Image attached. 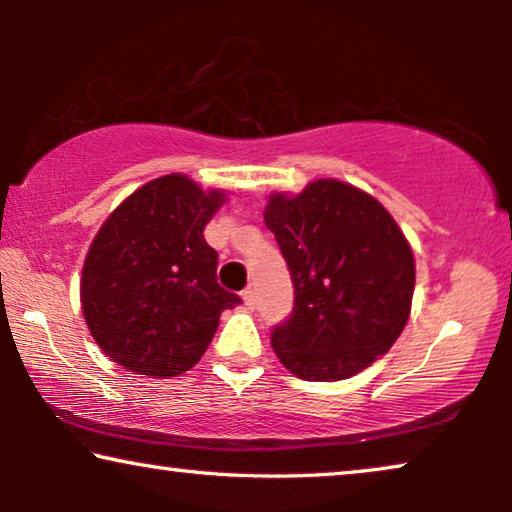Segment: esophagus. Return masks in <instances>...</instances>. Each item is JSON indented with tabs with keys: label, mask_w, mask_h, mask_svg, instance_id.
<instances>
[{
	"label": "esophagus",
	"mask_w": 512,
	"mask_h": 512,
	"mask_svg": "<svg viewBox=\"0 0 512 512\" xmlns=\"http://www.w3.org/2000/svg\"><path fill=\"white\" fill-rule=\"evenodd\" d=\"M242 300H244V305L249 307V310H254V307H256V296H254V289H251V286H249V289L242 291Z\"/></svg>",
	"instance_id": "obj_1"
}]
</instances>
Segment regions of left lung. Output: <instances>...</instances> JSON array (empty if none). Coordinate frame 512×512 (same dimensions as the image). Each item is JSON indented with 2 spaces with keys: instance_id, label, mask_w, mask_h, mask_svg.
Listing matches in <instances>:
<instances>
[{
  "instance_id": "obj_1",
  "label": "left lung",
  "mask_w": 512,
  "mask_h": 512,
  "mask_svg": "<svg viewBox=\"0 0 512 512\" xmlns=\"http://www.w3.org/2000/svg\"><path fill=\"white\" fill-rule=\"evenodd\" d=\"M293 282L291 317L272 349L307 382L347 380L403 333L415 291V256L373 195L338 179L303 193H272L263 212Z\"/></svg>"
}]
</instances>
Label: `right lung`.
I'll return each mask as SVG.
<instances>
[{"mask_svg":"<svg viewBox=\"0 0 512 512\" xmlns=\"http://www.w3.org/2000/svg\"><path fill=\"white\" fill-rule=\"evenodd\" d=\"M226 202L186 174H165L118 205L90 244L81 307L97 345L137 375L177 377L242 300L216 282L219 256L202 230Z\"/></svg>","mask_w":512,"mask_h":512,"instance_id":"obj_1","label":"right lung"}]
</instances>
